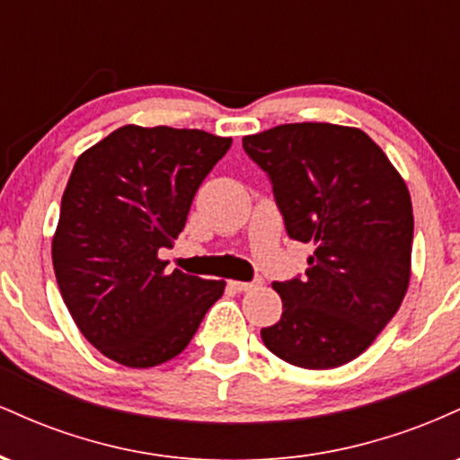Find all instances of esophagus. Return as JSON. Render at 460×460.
<instances>
[{"label":"esophagus","instance_id":"esophagus-1","mask_svg":"<svg viewBox=\"0 0 460 460\" xmlns=\"http://www.w3.org/2000/svg\"><path fill=\"white\" fill-rule=\"evenodd\" d=\"M261 279H255V281H231V288L237 289V292H251V289L260 288Z\"/></svg>","mask_w":460,"mask_h":460}]
</instances>
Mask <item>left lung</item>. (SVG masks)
I'll use <instances>...</instances> for the list:
<instances>
[{"instance_id": "1", "label": "left lung", "mask_w": 460, "mask_h": 460, "mask_svg": "<svg viewBox=\"0 0 460 460\" xmlns=\"http://www.w3.org/2000/svg\"><path fill=\"white\" fill-rule=\"evenodd\" d=\"M242 146L270 177L288 235L314 244L303 279L272 283L283 314L261 329L263 344L296 367L344 366L376 340L409 288V188L357 128L289 123L244 136Z\"/></svg>"}]
</instances>
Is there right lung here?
<instances>
[{
	"mask_svg": "<svg viewBox=\"0 0 460 460\" xmlns=\"http://www.w3.org/2000/svg\"><path fill=\"white\" fill-rule=\"evenodd\" d=\"M229 146L203 129L125 125L73 166L51 242L56 281L82 335L120 366L171 361L223 296L225 281L168 274L157 252Z\"/></svg>",
	"mask_w": 460,
	"mask_h": 460,
	"instance_id": "obj_1",
	"label": "right lung"
}]
</instances>
